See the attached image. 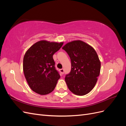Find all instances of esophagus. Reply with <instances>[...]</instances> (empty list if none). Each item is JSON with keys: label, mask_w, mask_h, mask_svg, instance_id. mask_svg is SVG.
I'll use <instances>...</instances> for the list:
<instances>
[{"label": "esophagus", "mask_w": 126, "mask_h": 126, "mask_svg": "<svg viewBox=\"0 0 126 126\" xmlns=\"http://www.w3.org/2000/svg\"><path fill=\"white\" fill-rule=\"evenodd\" d=\"M60 72L61 74L63 75L64 74V70L63 69H60Z\"/></svg>", "instance_id": "34e87169"}]
</instances>
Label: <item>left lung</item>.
Returning a JSON list of instances; mask_svg holds the SVG:
<instances>
[{"instance_id":"8db88e82","label":"left lung","mask_w":126,"mask_h":126,"mask_svg":"<svg viewBox=\"0 0 126 126\" xmlns=\"http://www.w3.org/2000/svg\"><path fill=\"white\" fill-rule=\"evenodd\" d=\"M69 56L71 69L65 81L71 92L78 96L88 94L96 85L100 61L93 47L81 40H74L62 48Z\"/></svg>"}]
</instances>
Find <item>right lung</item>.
Wrapping results in <instances>:
<instances>
[{
  "label": "right lung",
  "mask_w": 126,
  "mask_h": 126,
  "mask_svg": "<svg viewBox=\"0 0 126 126\" xmlns=\"http://www.w3.org/2000/svg\"><path fill=\"white\" fill-rule=\"evenodd\" d=\"M63 43L40 40L32 45L23 60L25 77L32 91L46 95L54 90L60 76L55 67L53 55Z\"/></svg>",
  "instance_id": "right-lung-1"
}]
</instances>
